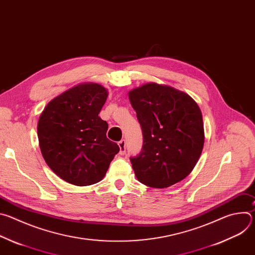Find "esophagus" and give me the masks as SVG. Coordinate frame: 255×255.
Instances as JSON below:
<instances>
[{"label": "esophagus", "instance_id": "esophagus-1", "mask_svg": "<svg viewBox=\"0 0 255 255\" xmlns=\"http://www.w3.org/2000/svg\"><path fill=\"white\" fill-rule=\"evenodd\" d=\"M119 147H120V154L121 155H124L125 152H126V141L124 139H122L121 141H119Z\"/></svg>", "mask_w": 255, "mask_h": 255}]
</instances>
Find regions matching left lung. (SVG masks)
I'll return each mask as SVG.
<instances>
[{"label":"left lung","instance_id":"8db88e82","mask_svg":"<svg viewBox=\"0 0 255 255\" xmlns=\"http://www.w3.org/2000/svg\"><path fill=\"white\" fill-rule=\"evenodd\" d=\"M142 129L141 152L130 157L137 179L168 188L188 176L204 146L202 112L186 93L154 83L129 92Z\"/></svg>","mask_w":255,"mask_h":255}]
</instances>
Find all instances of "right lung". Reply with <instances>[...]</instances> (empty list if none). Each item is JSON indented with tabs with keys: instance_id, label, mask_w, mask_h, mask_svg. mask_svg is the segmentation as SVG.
<instances>
[{
	"instance_id": "right-lung-1",
	"label": "right lung",
	"mask_w": 255,
	"mask_h": 255,
	"mask_svg": "<svg viewBox=\"0 0 255 255\" xmlns=\"http://www.w3.org/2000/svg\"><path fill=\"white\" fill-rule=\"evenodd\" d=\"M108 91L81 84L50 101L41 113L37 135L42 156L60 178L75 186L99 183L120 148L106 136L99 117Z\"/></svg>"
}]
</instances>
